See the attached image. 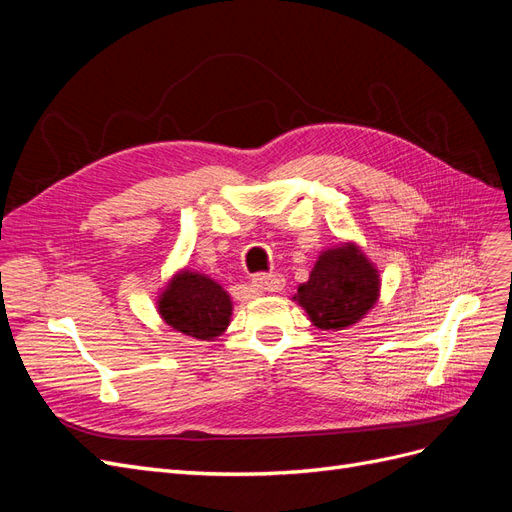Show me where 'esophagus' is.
I'll use <instances>...</instances> for the list:
<instances>
[{
    "label": "esophagus",
    "instance_id": "esophagus-1",
    "mask_svg": "<svg viewBox=\"0 0 512 512\" xmlns=\"http://www.w3.org/2000/svg\"><path fill=\"white\" fill-rule=\"evenodd\" d=\"M285 285V278L280 274H257L251 280V287L257 293H272V291H280Z\"/></svg>",
    "mask_w": 512,
    "mask_h": 512
}]
</instances>
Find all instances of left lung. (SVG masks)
Segmentation results:
<instances>
[{
	"mask_svg": "<svg viewBox=\"0 0 512 512\" xmlns=\"http://www.w3.org/2000/svg\"><path fill=\"white\" fill-rule=\"evenodd\" d=\"M381 293V276L355 242H344L319 255L298 302L319 329H346L368 315Z\"/></svg>",
	"mask_w": 512,
	"mask_h": 512,
	"instance_id": "obj_1",
	"label": "left lung"
}]
</instances>
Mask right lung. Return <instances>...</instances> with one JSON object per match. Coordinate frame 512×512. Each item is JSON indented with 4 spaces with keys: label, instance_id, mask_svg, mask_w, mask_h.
<instances>
[{
    "label": "right lung",
    "instance_id": "right-lung-1",
    "mask_svg": "<svg viewBox=\"0 0 512 512\" xmlns=\"http://www.w3.org/2000/svg\"><path fill=\"white\" fill-rule=\"evenodd\" d=\"M232 298L206 274L180 270L161 291L157 310L174 332L197 340L221 336L232 319Z\"/></svg>",
    "mask_w": 512,
    "mask_h": 512
}]
</instances>
